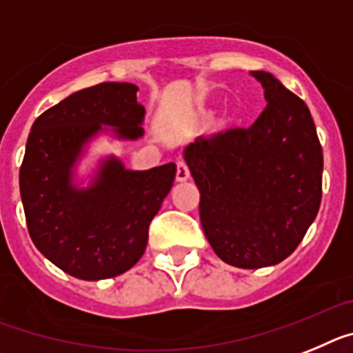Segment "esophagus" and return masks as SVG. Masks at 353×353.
Returning <instances> with one entry per match:
<instances>
[{
	"instance_id": "34e87169",
	"label": "esophagus",
	"mask_w": 353,
	"mask_h": 353,
	"mask_svg": "<svg viewBox=\"0 0 353 353\" xmlns=\"http://www.w3.org/2000/svg\"><path fill=\"white\" fill-rule=\"evenodd\" d=\"M190 177V170L186 167L185 161H177V168H176V181L177 183H183Z\"/></svg>"
}]
</instances>
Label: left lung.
Returning a JSON list of instances; mask_svg holds the SVG:
<instances>
[{"label": "left lung", "instance_id": "1", "mask_svg": "<svg viewBox=\"0 0 353 353\" xmlns=\"http://www.w3.org/2000/svg\"><path fill=\"white\" fill-rule=\"evenodd\" d=\"M250 76L265 88L259 119L190 143L183 156L211 249L228 265L254 270L286 259L316 219L323 152L304 101L270 72Z\"/></svg>", "mask_w": 353, "mask_h": 353}]
</instances>
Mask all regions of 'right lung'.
Returning a JSON list of instances; mask_svg holds the SVG:
<instances>
[{
	"mask_svg": "<svg viewBox=\"0 0 353 353\" xmlns=\"http://www.w3.org/2000/svg\"><path fill=\"white\" fill-rule=\"evenodd\" d=\"M133 83H101L46 110L30 131L19 172L21 201L35 247L65 274L83 281L117 277L139 263L149 223L172 188L176 165L125 168L101 156L79 165L99 137L134 142L143 110Z\"/></svg>",
	"mask_w": 353,
	"mask_h": 353,
	"instance_id": "1",
	"label": "right lung"
}]
</instances>
